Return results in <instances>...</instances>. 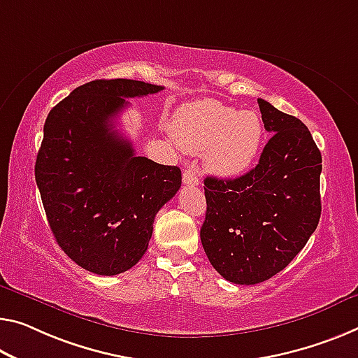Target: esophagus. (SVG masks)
Instances as JSON below:
<instances>
[{"label": "esophagus", "mask_w": 358, "mask_h": 358, "mask_svg": "<svg viewBox=\"0 0 358 358\" xmlns=\"http://www.w3.org/2000/svg\"><path fill=\"white\" fill-rule=\"evenodd\" d=\"M182 180H184V184H187V185H198V182H200V178H198L196 169L195 168H187L184 171Z\"/></svg>", "instance_id": "34e87169"}]
</instances>
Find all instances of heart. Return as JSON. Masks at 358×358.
Wrapping results in <instances>:
<instances>
[{
  "mask_svg": "<svg viewBox=\"0 0 358 358\" xmlns=\"http://www.w3.org/2000/svg\"><path fill=\"white\" fill-rule=\"evenodd\" d=\"M171 134L189 153H205V164L221 178H238L259 155L264 128L251 110H238L217 101L185 103L174 113Z\"/></svg>",
  "mask_w": 358,
  "mask_h": 358,
  "instance_id": "b5f03b06",
  "label": "heart"
}]
</instances>
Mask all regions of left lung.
<instances>
[{"label": "left lung", "instance_id": "left-lung-1", "mask_svg": "<svg viewBox=\"0 0 358 358\" xmlns=\"http://www.w3.org/2000/svg\"><path fill=\"white\" fill-rule=\"evenodd\" d=\"M272 134L259 163L236 179H205L200 238L211 266L236 285L283 271L320 221L322 155L307 126L257 99Z\"/></svg>", "mask_w": 358, "mask_h": 358}]
</instances>
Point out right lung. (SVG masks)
<instances>
[{
    "instance_id": "obj_1",
    "label": "right lung",
    "mask_w": 358,
    "mask_h": 358,
    "mask_svg": "<svg viewBox=\"0 0 358 358\" xmlns=\"http://www.w3.org/2000/svg\"><path fill=\"white\" fill-rule=\"evenodd\" d=\"M164 90L136 80H96L49 112L35 179L54 238L71 261L97 275L136 266L153 221L178 194V166L137 157L113 129L126 99Z\"/></svg>"
}]
</instances>
